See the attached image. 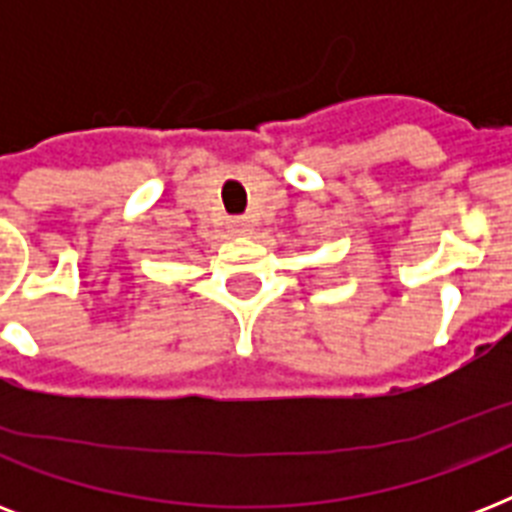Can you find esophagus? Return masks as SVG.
Instances as JSON below:
<instances>
[{
  "label": "esophagus",
  "mask_w": 512,
  "mask_h": 512,
  "mask_svg": "<svg viewBox=\"0 0 512 512\" xmlns=\"http://www.w3.org/2000/svg\"><path fill=\"white\" fill-rule=\"evenodd\" d=\"M228 228H231V233H236V236H247L252 225H249L247 217H231V220H228Z\"/></svg>",
  "instance_id": "obj_1"
}]
</instances>
